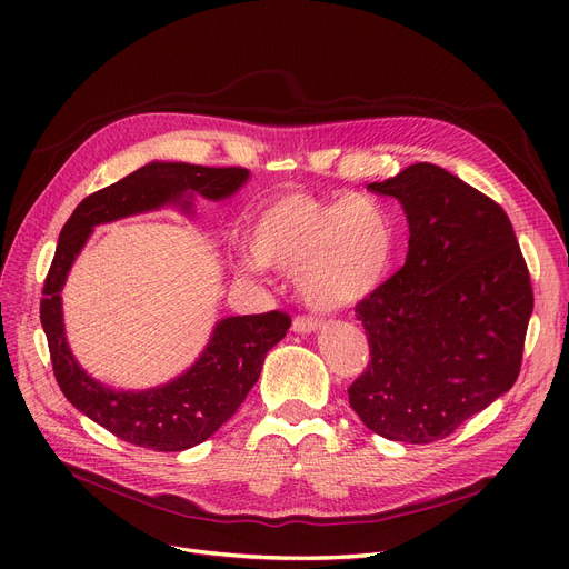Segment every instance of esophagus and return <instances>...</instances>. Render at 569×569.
Returning <instances> with one entry per match:
<instances>
[{"label": "esophagus", "instance_id": "1", "mask_svg": "<svg viewBox=\"0 0 569 569\" xmlns=\"http://www.w3.org/2000/svg\"><path fill=\"white\" fill-rule=\"evenodd\" d=\"M318 327H320V322L309 316H300L292 320V332H297V335H311L318 330Z\"/></svg>", "mask_w": 569, "mask_h": 569}]
</instances>
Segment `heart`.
Wrapping results in <instances>:
<instances>
[{
  "mask_svg": "<svg viewBox=\"0 0 569 569\" xmlns=\"http://www.w3.org/2000/svg\"><path fill=\"white\" fill-rule=\"evenodd\" d=\"M244 242L251 258H237L239 277L262 267L295 274L302 300L322 313L360 305L385 281L395 256V226L369 196L339 202L288 193L251 217Z\"/></svg>",
  "mask_w": 569,
  "mask_h": 569,
  "instance_id": "obj_1",
  "label": "heart"
}]
</instances>
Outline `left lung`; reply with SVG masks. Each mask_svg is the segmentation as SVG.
Here are the masks:
<instances>
[{"instance_id":"obj_1","label":"left lung","mask_w":569,"mask_h":569,"mask_svg":"<svg viewBox=\"0 0 569 569\" xmlns=\"http://www.w3.org/2000/svg\"><path fill=\"white\" fill-rule=\"evenodd\" d=\"M367 189L401 202L408 256L355 307L371 362L350 406L373 433L433 442L512 390L532 313L515 228L491 198L433 163Z\"/></svg>"}]
</instances>
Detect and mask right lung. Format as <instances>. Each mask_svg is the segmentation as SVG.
<instances>
[{
  "label": "right lung",
  "mask_w": 569,
  "mask_h": 569,
  "mask_svg": "<svg viewBox=\"0 0 569 569\" xmlns=\"http://www.w3.org/2000/svg\"><path fill=\"white\" fill-rule=\"evenodd\" d=\"M249 179L247 168L152 161L87 196L59 232L41 300L54 378L82 415L117 438L157 452H182L214 436L258 382L264 357L286 337L290 318L281 311L221 318L187 371L147 390H114L78 365L67 341L62 290L76 258L97 226L166 207L191 219L198 196L221 202Z\"/></svg>",
  "instance_id": "add662e5"
}]
</instances>
